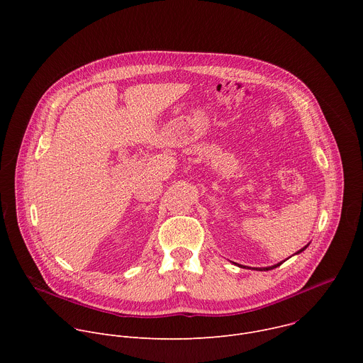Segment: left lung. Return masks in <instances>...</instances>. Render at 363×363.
<instances>
[{"label":"left lung","instance_id":"left-lung-1","mask_svg":"<svg viewBox=\"0 0 363 363\" xmlns=\"http://www.w3.org/2000/svg\"><path fill=\"white\" fill-rule=\"evenodd\" d=\"M307 247H308V244H307L306 247H303L301 250H298L296 254H300V252H301V251H304ZM280 264H281V263H279V264H274V266H272V267H264V269H260V270H272V269H276V267H279ZM240 267H242V266H240ZM255 270H257V269H255Z\"/></svg>","mask_w":363,"mask_h":363}]
</instances>
